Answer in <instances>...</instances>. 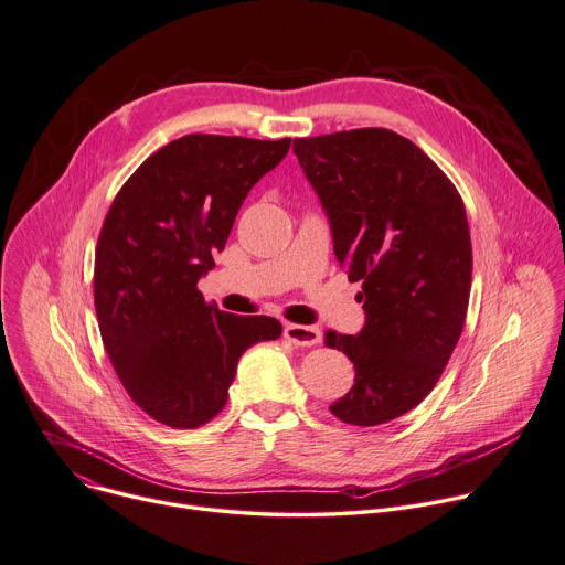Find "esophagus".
<instances>
[{
  "mask_svg": "<svg viewBox=\"0 0 565 565\" xmlns=\"http://www.w3.org/2000/svg\"><path fill=\"white\" fill-rule=\"evenodd\" d=\"M284 337L295 345H315L321 341V330L317 326H303V323H286Z\"/></svg>",
  "mask_w": 565,
  "mask_h": 565,
  "instance_id": "esophagus-1",
  "label": "esophagus"
}]
</instances>
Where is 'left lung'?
I'll return each instance as SVG.
<instances>
[{"instance_id": "8db88e82", "label": "left lung", "mask_w": 565, "mask_h": 565, "mask_svg": "<svg viewBox=\"0 0 565 565\" xmlns=\"http://www.w3.org/2000/svg\"><path fill=\"white\" fill-rule=\"evenodd\" d=\"M292 150L339 266L361 281L363 328L326 334L354 365L330 413L352 426L388 424L424 402L461 337L472 284L463 202L419 146L386 128L295 139Z\"/></svg>"}]
</instances>
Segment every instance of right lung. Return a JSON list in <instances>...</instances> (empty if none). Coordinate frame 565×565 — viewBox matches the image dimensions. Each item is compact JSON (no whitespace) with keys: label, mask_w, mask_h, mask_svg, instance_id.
<instances>
[{"label":"right lung","mask_w":565,"mask_h":565,"mask_svg":"<svg viewBox=\"0 0 565 565\" xmlns=\"http://www.w3.org/2000/svg\"><path fill=\"white\" fill-rule=\"evenodd\" d=\"M288 150V137H179L128 177L106 215L95 255L102 341L130 399L159 424L211 422L228 402L239 356L281 334L273 317L209 306L198 281L250 188Z\"/></svg>","instance_id":"obj_1"}]
</instances>
